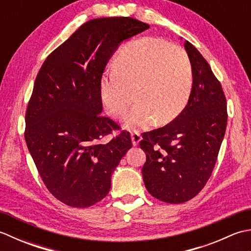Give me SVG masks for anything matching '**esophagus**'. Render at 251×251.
Wrapping results in <instances>:
<instances>
[{
    "instance_id": "esophagus-1",
    "label": "esophagus",
    "mask_w": 251,
    "mask_h": 251,
    "mask_svg": "<svg viewBox=\"0 0 251 251\" xmlns=\"http://www.w3.org/2000/svg\"><path fill=\"white\" fill-rule=\"evenodd\" d=\"M141 140V136L139 134V131H132L131 132V141H132V145L134 146H138L139 145V142Z\"/></svg>"
}]
</instances>
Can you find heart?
I'll return each mask as SVG.
<instances>
[{"label": "heart", "mask_w": 251, "mask_h": 251, "mask_svg": "<svg viewBox=\"0 0 251 251\" xmlns=\"http://www.w3.org/2000/svg\"><path fill=\"white\" fill-rule=\"evenodd\" d=\"M193 72L186 51L157 37H141L120 50L112 72L101 83L106 112L115 119L127 116L128 128H145L156 121L164 125L177 117L188 103Z\"/></svg>", "instance_id": "1"}]
</instances>
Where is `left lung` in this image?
Instances as JSON below:
<instances>
[{"instance_id":"obj_1","label":"left lung","mask_w":251,"mask_h":251,"mask_svg":"<svg viewBox=\"0 0 251 251\" xmlns=\"http://www.w3.org/2000/svg\"><path fill=\"white\" fill-rule=\"evenodd\" d=\"M193 86L182 112L166 126L143 132L145 185L153 197L181 204L200 193L210 178L227 123L220 82L201 52L185 41Z\"/></svg>"}]
</instances>
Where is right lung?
<instances>
[{
  "instance_id": "right-lung-1",
  "label": "right lung",
  "mask_w": 251,
  "mask_h": 251,
  "mask_svg": "<svg viewBox=\"0 0 251 251\" xmlns=\"http://www.w3.org/2000/svg\"><path fill=\"white\" fill-rule=\"evenodd\" d=\"M150 28L130 17L92 19L50 52L36 75L25 112V139L42 180L70 207L93 206L108 195L111 176L130 134L101 115V78L121 42Z\"/></svg>"
}]
</instances>
